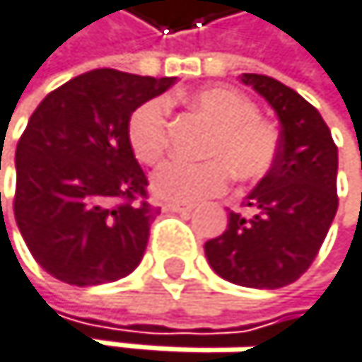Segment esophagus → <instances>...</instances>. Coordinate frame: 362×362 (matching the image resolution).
<instances>
[{"label":"esophagus","mask_w":362,"mask_h":362,"mask_svg":"<svg viewBox=\"0 0 362 362\" xmlns=\"http://www.w3.org/2000/svg\"><path fill=\"white\" fill-rule=\"evenodd\" d=\"M164 211H171V214H177V211H191V204H185V202H164L162 204Z\"/></svg>","instance_id":"1"}]
</instances>
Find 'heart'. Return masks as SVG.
<instances>
[{
    "instance_id": "1",
    "label": "heart",
    "mask_w": 362,
    "mask_h": 362,
    "mask_svg": "<svg viewBox=\"0 0 362 362\" xmlns=\"http://www.w3.org/2000/svg\"><path fill=\"white\" fill-rule=\"evenodd\" d=\"M191 108L214 122L200 162L171 160L151 175V191L160 200L196 202L220 193L229 173L243 182H254L272 171L278 156V131L262 119L256 104L240 90L209 86L187 95ZM169 104L156 98L140 104L127 122V140L133 156L156 164L166 146Z\"/></svg>"
}]
</instances>
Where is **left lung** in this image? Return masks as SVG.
Segmentation results:
<instances>
[{"label":"left lung","mask_w":362,"mask_h":362,"mask_svg":"<svg viewBox=\"0 0 362 362\" xmlns=\"http://www.w3.org/2000/svg\"><path fill=\"white\" fill-rule=\"evenodd\" d=\"M280 122L278 156L245 204L254 216L229 211L225 233L206 240L211 269L240 287L278 289L298 280L314 262L336 209L338 148L320 113L274 77L243 73Z\"/></svg>","instance_id":"obj_1"}]
</instances>
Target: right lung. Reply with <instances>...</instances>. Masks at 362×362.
<instances>
[{
	"mask_svg": "<svg viewBox=\"0 0 362 362\" xmlns=\"http://www.w3.org/2000/svg\"><path fill=\"white\" fill-rule=\"evenodd\" d=\"M175 84L113 69L77 75L42 100L15 151V220L33 258L90 287L140 264L158 209L127 140L137 106Z\"/></svg>",
	"mask_w": 362,
	"mask_h": 362,
	"instance_id": "1",
	"label": "right lung"
}]
</instances>
